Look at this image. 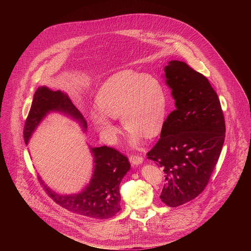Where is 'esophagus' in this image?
<instances>
[{
    "label": "esophagus",
    "instance_id": "1",
    "mask_svg": "<svg viewBox=\"0 0 251 251\" xmlns=\"http://www.w3.org/2000/svg\"><path fill=\"white\" fill-rule=\"evenodd\" d=\"M130 162L132 163V165L138 166V165H141L143 163V158L140 157L139 155H132L130 157Z\"/></svg>",
    "mask_w": 251,
    "mask_h": 251
}]
</instances>
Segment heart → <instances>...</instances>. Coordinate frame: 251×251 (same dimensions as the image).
<instances>
[{"mask_svg": "<svg viewBox=\"0 0 251 251\" xmlns=\"http://www.w3.org/2000/svg\"><path fill=\"white\" fill-rule=\"evenodd\" d=\"M96 103L99 108L90 110V120L111 144L119 133L111 118H121L123 126L131 132L132 144L138 145L143 137L159 135L167 117L168 97L163 83L131 69L107 78L98 90Z\"/></svg>", "mask_w": 251, "mask_h": 251, "instance_id": "heart-1", "label": "heart"}]
</instances>
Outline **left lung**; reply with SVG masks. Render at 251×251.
Returning <instances> with one entry per match:
<instances>
[{"instance_id": "8db88e82", "label": "left lung", "mask_w": 251, "mask_h": 251, "mask_svg": "<svg viewBox=\"0 0 251 251\" xmlns=\"http://www.w3.org/2000/svg\"><path fill=\"white\" fill-rule=\"evenodd\" d=\"M164 71L176 109L147 156L165 173L160 199L175 207L204 190L224 146L226 123L219 96L205 76L180 60L169 61Z\"/></svg>"}]
</instances>
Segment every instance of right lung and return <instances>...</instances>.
I'll return each mask as SVG.
<instances>
[{"label": "right lung", "mask_w": 251, "mask_h": 251, "mask_svg": "<svg viewBox=\"0 0 251 251\" xmlns=\"http://www.w3.org/2000/svg\"><path fill=\"white\" fill-rule=\"evenodd\" d=\"M53 112L61 113L76 121L82 130L86 131V120L66 93L41 86L33 95L30 110L25 120L24 129L25 144L42 121ZM89 149L93 157V174L90 182L79 193L57 194L45 184L41 176L39 180L49 196L62 207L88 218L109 219L121 208L119 186L131 166L128 159L113 148L89 146Z\"/></svg>", "instance_id": "obj_1"}]
</instances>
